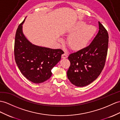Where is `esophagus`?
Listing matches in <instances>:
<instances>
[{
  "label": "esophagus",
  "mask_w": 120,
  "mask_h": 120,
  "mask_svg": "<svg viewBox=\"0 0 120 120\" xmlns=\"http://www.w3.org/2000/svg\"><path fill=\"white\" fill-rule=\"evenodd\" d=\"M62 57L63 58H67L68 57V55H67V54L66 53H64V54H62Z\"/></svg>",
  "instance_id": "obj_1"
}]
</instances>
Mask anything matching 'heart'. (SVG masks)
I'll return each mask as SVG.
<instances>
[{"instance_id": "1", "label": "heart", "mask_w": 120, "mask_h": 120, "mask_svg": "<svg viewBox=\"0 0 120 120\" xmlns=\"http://www.w3.org/2000/svg\"><path fill=\"white\" fill-rule=\"evenodd\" d=\"M96 30L95 26L86 25L83 21H79L69 30V33L72 34L68 38L67 44L73 50H81L88 44Z\"/></svg>"}]
</instances>
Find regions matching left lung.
<instances>
[{
	"instance_id": "obj_1",
	"label": "left lung",
	"mask_w": 120,
	"mask_h": 120,
	"mask_svg": "<svg viewBox=\"0 0 120 120\" xmlns=\"http://www.w3.org/2000/svg\"><path fill=\"white\" fill-rule=\"evenodd\" d=\"M99 30L91 43L84 48L69 54L70 66L67 77L75 86L89 85L98 78L105 64L109 34L99 21Z\"/></svg>"
}]
</instances>
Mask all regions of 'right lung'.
Returning a JSON list of instances; mask_svg holds the SVG:
<instances>
[{
    "instance_id": "obj_1",
    "label": "right lung",
    "mask_w": 120,
    "mask_h": 120,
    "mask_svg": "<svg viewBox=\"0 0 120 120\" xmlns=\"http://www.w3.org/2000/svg\"><path fill=\"white\" fill-rule=\"evenodd\" d=\"M16 30L14 44L15 60L25 77L34 83L44 82L50 78L51 70L61 59L64 51L34 45L22 33V24Z\"/></svg>"
}]
</instances>
